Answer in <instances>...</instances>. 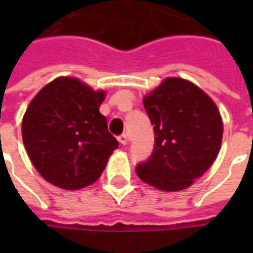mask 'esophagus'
<instances>
[{
	"instance_id": "1",
	"label": "esophagus",
	"mask_w": 253,
	"mask_h": 253,
	"mask_svg": "<svg viewBox=\"0 0 253 253\" xmlns=\"http://www.w3.org/2000/svg\"><path fill=\"white\" fill-rule=\"evenodd\" d=\"M118 139H119V142H121L122 145H127V142H128V135H127V134H122Z\"/></svg>"
}]
</instances>
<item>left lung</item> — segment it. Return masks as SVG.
Masks as SVG:
<instances>
[{
  "label": "left lung",
  "instance_id": "obj_1",
  "mask_svg": "<svg viewBox=\"0 0 253 253\" xmlns=\"http://www.w3.org/2000/svg\"><path fill=\"white\" fill-rule=\"evenodd\" d=\"M142 101L156 143L152 157L135 168L138 177L160 191L186 190L219 153L223 123L217 104L180 77L163 80Z\"/></svg>",
  "mask_w": 253,
  "mask_h": 253
}]
</instances>
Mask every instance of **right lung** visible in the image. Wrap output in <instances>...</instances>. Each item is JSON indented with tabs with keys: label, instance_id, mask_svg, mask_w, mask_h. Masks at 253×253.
<instances>
[{
	"label": "right lung",
	"instance_id": "obj_1",
	"mask_svg": "<svg viewBox=\"0 0 253 253\" xmlns=\"http://www.w3.org/2000/svg\"><path fill=\"white\" fill-rule=\"evenodd\" d=\"M104 90L76 77L44 85L27 107L21 135L36 170L50 184L81 190L99 179L119 143L100 114Z\"/></svg>",
	"mask_w": 253,
	"mask_h": 253
}]
</instances>
